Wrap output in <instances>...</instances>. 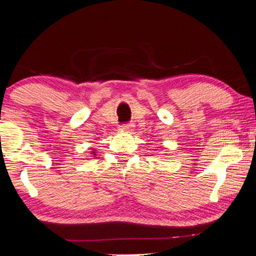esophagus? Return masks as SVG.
<instances>
[{"label":"esophagus","mask_w":256,"mask_h":256,"mask_svg":"<svg viewBox=\"0 0 256 256\" xmlns=\"http://www.w3.org/2000/svg\"><path fill=\"white\" fill-rule=\"evenodd\" d=\"M134 125L132 122H128V124H124V125L120 126V130L125 131V132H131L134 130Z\"/></svg>","instance_id":"obj_1"}]
</instances>
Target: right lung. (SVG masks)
<instances>
[{
  "instance_id": "obj_1",
  "label": "right lung",
  "mask_w": 256,
  "mask_h": 256,
  "mask_svg": "<svg viewBox=\"0 0 256 256\" xmlns=\"http://www.w3.org/2000/svg\"><path fill=\"white\" fill-rule=\"evenodd\" d=\"M92 153H94V152H92Z\"/></svg>"
}]
</instances>
